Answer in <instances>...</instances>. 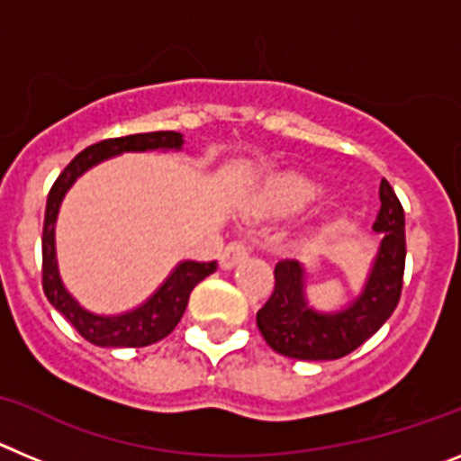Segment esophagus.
<instances>
[{"label":"esophagus","mask_w":461,"mask_h":461,"mask_svg":"<svg viewBox=\"0 0 461 461\" xmlns=\"http://www.w3.org/2000/svg\"><path fill=\"white\" fill-rule=\"evenodd\" d=\"M247 254H249V251H247V244L240 242V240H233V242L226 244V249L221 251L219 263H221L223 270H230V267L238 266L240 260H242Z\"/></svg>","instance_id":"esophagus-1"}]
</instances>
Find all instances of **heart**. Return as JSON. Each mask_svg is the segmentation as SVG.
<instances>
[{
    "mask_svg": "<svg viewBox=\"0 0 461 461\" xmlns=\"http://www.w3.org/2000/svg\"><path fill=\"white\" fill-rule=\"evenodd\" d=\"M323 194V186L304 177V175H279L260 195V210L288 217V214H297V212L307 210L313 203H319Z\"/></svg>",
    "mask_w": 461,
    "mask_h": 461,
    "instance_id": "b5f03b06",
    "label": "heart"
}]
</instances>
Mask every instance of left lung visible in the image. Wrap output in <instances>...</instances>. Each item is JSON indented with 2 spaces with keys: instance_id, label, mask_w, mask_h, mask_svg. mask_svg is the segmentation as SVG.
Returning a JSON list of instances; mask_svg holds the SVG:
<instances>
[{
  "instance_id": "8db88e82",
  "label": "left lung",
  "mask_w": 461,
  "mask_h": 461,
  "mask_svg": "<svg viewBox=\"0 0 461 461\" xmlns=\"http://www.w3.org/2000/svg\"><path fill=\"white\" fill-rule=\"evenodd\" d=\"M381 233L376 260L360 295L339 312H316L304 297V267L284 258L275 267V291L256 313L260 335L272 351L293 360H337L348 356L393 316L402 295L406 263L404 207L388 180L378 186Z\"/></svg>"
}]
</instances>
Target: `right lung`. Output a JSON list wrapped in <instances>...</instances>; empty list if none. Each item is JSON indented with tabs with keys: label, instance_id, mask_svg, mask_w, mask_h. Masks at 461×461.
Masks as SVG:
<instances>
[{
	"label": "right lung",
	"instance_id": "1",
	"mask_svg": "<svg viewBox=\"0 0 461 461\" xmlns=\"http://www.w3.org/2000/svg\"><path fill=\"white\" fill-rule=\"evenodd\" d=\"M182 133L177 131H152L133 133L124 138H108L73 158L71 164L59 173L52 185L46 203V221H43V291L50 300L52 307L62 313L64 319L78 330L80 335L94 346H108V348H140L154 341L164 339L180 323L185 313L189 295L198 281L210 276L217 270V260L212 263H195L185 260L170 272L168 279L158 286V291L149 297L148 303L120 316H99L87 312L71 297L59 279L55 258V221L57 212L62 205V198L71 185L78 180L85 170L101 164L104 158L115 157L122 152H148V149H182Z\"/></svg>",
	"mask_w": 461,
	"mask_h": 461
}]
</instances>
